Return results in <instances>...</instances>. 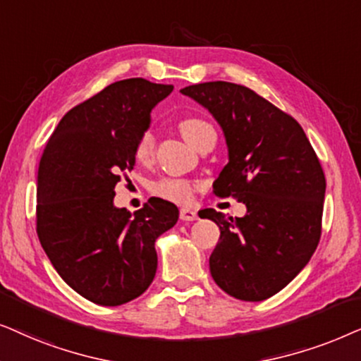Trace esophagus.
<instances>
[{
    "label": "esophagus",
    "mask_w": 361,
    "mask_h": 361,
    "mask_svg": "<svg viewBox=\"0 0 361 361\" xmlns=\"http://www.w3.org/2000/svg\"><path fill=\"white\" fill-rule=\"evenodd\" d=\"M180 219L181 221H186V223H188V221L198 219V214H196V211H193V209L183 208V209H180Z\"/></svg>",
    "instance_id": "34e87169"
}]
</instances>
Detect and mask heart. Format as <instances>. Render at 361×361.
Wrapping results in <instances>:
<instances>
[{
	"label": "heart",
	"mask_w": 361,
	"mask_h": 361,
	"mask_svg": "<svg viewBox=\"0 0 361 361\" xmlns=\"http://www.w3.org/2000/svg\"><path fill=\"white\" fill-rule=\"evenodd\" d=\"M178 128H180L185 140L195 148H198L206 138L216 137L213 125L201 117H186L180 120ZM153 152H155V138H153L152 132L147 130L138 137L135 143V158L138 161L147 163L152 160ZM196 190H198V185L190 180H185V178H161V180L153 181L150 186V191L158 198L171 201V203L176 204L191 203Z\"/></svg>",
	"instance_id": "obj_1"
}]
</instances>
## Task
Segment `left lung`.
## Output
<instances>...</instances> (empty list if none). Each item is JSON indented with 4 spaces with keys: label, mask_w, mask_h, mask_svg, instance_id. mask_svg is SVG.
<instances>
[{
    "label": "left lung",
    "mask_w": 361,
    "mask_h": 361,
    "mask_svg": "<svg viewBox=\"0 0 361 361\" xmlns=\"http://www.w3.org/2000/svg\"><path fill=\"white\" fill-rule=\"evenodd\" d=\"M181 94L218 120L229 163L214 181L219 198L246 204L244 218L204 209L219 226L209 257L214 282L226 294L261 302L281 292L310 261L322 236L325 175L299 122L244 85L214 80Z\"/></svg>",
    "instance_id": "obj_1"
}]
</instances>
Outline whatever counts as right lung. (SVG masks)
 Here are the masks:
<instances>
[{
	"label": "right lung",
	"instance_id": "obj_1",
	"mask_svg": "<svg viewBox=\"0 0 361 361\" xmlns=\"http://www.w3.org/2000/svg\"><path fill=\"white\" fill-rule=\"evenodd\" d=\"M171 90L140 77L110 84L71 109L42 152L37 238L66 284L94 304L115 307L142 295L157 272V238L178 221L176 206L161 198L133 216L114 206L152 109Z\"/></svg>",
	"mask_w": 361,
	"mask_h": 361
}]
</instances>
